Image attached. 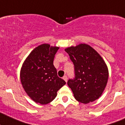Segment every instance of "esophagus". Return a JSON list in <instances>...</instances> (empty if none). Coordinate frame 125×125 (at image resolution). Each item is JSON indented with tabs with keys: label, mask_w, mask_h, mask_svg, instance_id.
<instances>
[{
	"label": "esophagus",
	"mask_w": 125,
	"mask_h": 125,
	"mask_svg": "<svg viewBox=\"0 0 125 125\" xmlns=\"http://www.w3.org/2000/svg\"><path fill=\"white\" fill-rule=\"evenodd\" d=\"M63 79L64 80V81H65V82H67V80H68V77L66 76H64L63 77Z\"/></svg>",
	"instance_id": "1"
}]
</instances>
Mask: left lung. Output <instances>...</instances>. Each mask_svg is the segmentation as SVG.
<instances>
[{
    "label": "left lung",
    "mask_w": 125,
    "mask_h": 125,
    "mask_svg": "<svg viewBox=\"0 0 125 125\" xmlns=\"http://www.w3.org/2000/svg\"><path fill=\"white\" fill-rule=\"evenodd\" d=\"M74 64V77L68 81L75 99L83 104L99 98L109 77L107 65L100 54L86 44L65 49Z\"/></svg>",
    "instance_id": "left-lung-1"
}]
</instances>
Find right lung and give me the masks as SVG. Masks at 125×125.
<instances>
[{
	"mask_svg": "<svg viewBox=\"0 0 125 125\" xmlns=\"http://www.w3.org/2000/svg\"><path fill=\"white\" fill-rule=\"evenodd\" d=\"M59 49L48 44L40 45L31 52L21 68L20 77L23 88L37 103L46 104L51 102L57 91L66 83L57 76L53 64Z\"/></svg>",
	"mask_w": 125,
	"mask_h": 125,
	"instance_id": "add662e5",
	"label": "right lung"
}]
</instances>
